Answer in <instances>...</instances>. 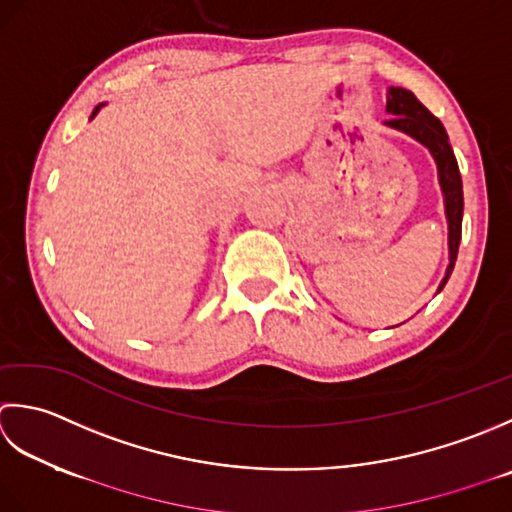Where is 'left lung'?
Instances as JSON below:
<instances>
[{
  "label": "left lung",
  "mask_w": 512,
  "mask_h": 512,
  "mask_svg": "<svg viewBox=\"0 0 512 512\" xmlns=\"http://www.w3.org/2000/svg\"><path fill=\"white\" fill-rule=\"evenodd\" d=\"M387 112L393 114L384 125L391 130L404 132L406 137L415 139L426 150L431 152L437 165V181L444 196V214L448 223V267L437 291H442L446 280L451 278V271L457 260V249H460L462 238V214H464V192H462V176L457 168V159L453 154L448 134L440 119L426 110L420 99L411 90L391 86L387 90Z\"/></svg>",
  "instance_id": "8db88e82"
}]
</instances>
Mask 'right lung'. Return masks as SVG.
Returning <instances> with one entry per match:
<instances>
[{"mask_svg":"<svg viewBox=\"0 0 512 512\" xmlns=\"http://www.w3.org/2000/svg\"><path fill=\"white\" fill-rule=\"evenodd\" d=\"M103 106H106V103H99V106L95 108V112H92V117H90V119H95V117H97V112H99Z\"/></svg>","mask_w":512,"mask_h":512,"instance_id":"1","label":"right lung"}]
</instances>
